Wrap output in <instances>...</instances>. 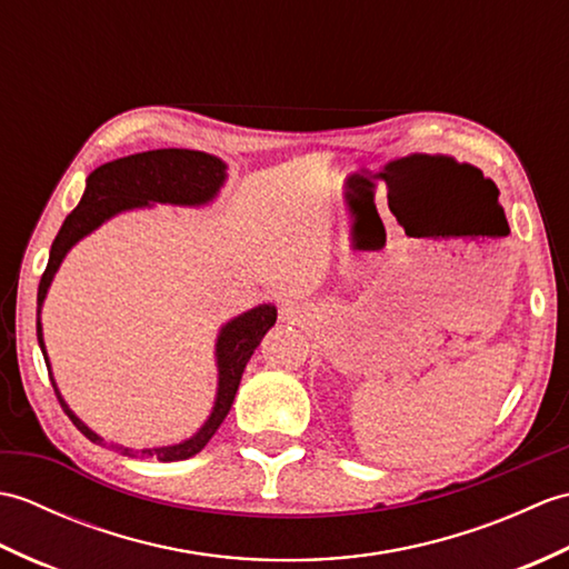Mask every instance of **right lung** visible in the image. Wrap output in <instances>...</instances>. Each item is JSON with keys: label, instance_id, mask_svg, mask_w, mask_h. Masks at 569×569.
Listing matches in <instances>:
<instances>
[{"label": "right lung", "instance_id": "add662e5", "mask_svg": "<svg viewBox=\"0 0 569 569\" xmlns=\"http://www.w3.org/2000/svg\"><path fill=\"white\" fill-rule=\"evenodd\" d=\"M224 180H227V166L217 159V156H210L204 151L156 149V151L124 156V159H117L94 168V171L88 176V186H84L80 204L66 217L63 227H60L58 237L53 239L51 257H48V266L39 283V298H36V335H39L48 377H51L60 408L66 410V416L72 420V426H76L90 442L107 445L100 435L84 426V422L72 413L68 403L63 401V396H60L51 373V365H48V355L43 345L41 308L58 266L63 263L66 253L76 247L82 237L94 232V229L110 220V217L127 210H137V208H151L153 202L200 208V204H208L217 198V192H220V188L224 186ZM273 322H276V308L271 303H266V306H257L247 312H241L239 318L222 325L214 345V357H217L214 406H212L210 418L204 420V426L192 435V438L178 445L153 447V450H129V447H122V445H110L112 450L122 452L127 457H156L161 459V462H178V459H188L192 455H198L202 447L210 442L217 428L222 426L229 408L234 403V396H237L247 361L251 359L253 349H257L259 342L263 340V335L273 328Z\"/></svg>", "mask_w": 569, "mask_h": 569}]
</instances>
